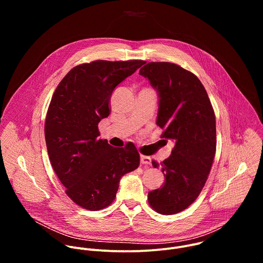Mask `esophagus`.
Masks as SVG:
<instances>
[{
    "mask_svg": "<svg viewBox=\"0 0 263 263\" xmlns=\"http://www.w3.org/2000/svg\"><path fill=\"white\" fill-rule=\"evenodd\" d=\"M140 163H141V164H145V165L151 164V157L144 156V155H140Z\"/></svg>",
    "mask_w": 263,
    "mask_h": 263,
    "instance_id": "obj_1",
    "label": "esophagus"
}]
</instances>
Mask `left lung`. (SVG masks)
Segmentation results:
<instances>
[{
    "label": "left lung",
    "instance_id": "obj_1",
    "mask_svg": "<svg viewBox=\"0 0 263 263\" xmlns=\"http://www.w3.org/2000/svg\"><path fill=\"white\" fill-rule=\"evenodd\" d=\"M139 74L157 91L161 136L175 142L161 162L164 183L148 193V203L161 214H175L196 201L210 173L216 148L214 111L199 78L175 63L149 62ZM152 164L159 165L155 160Z\"/></svg>",
    "mask_w": 263,
    "mask_h": 263
}]
</instances>
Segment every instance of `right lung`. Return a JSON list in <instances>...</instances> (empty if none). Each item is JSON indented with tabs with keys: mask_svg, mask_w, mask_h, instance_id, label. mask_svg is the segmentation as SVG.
Returning <instances> with one entry per match:
<instances>
[{
	"mask_svg": "<svg viewBox=\"0 0 263 263\" xmlns=\"http://www.w3.org/2000/svg\"><path fill=\"white\" fill-rule=\"evenodd\" d=\"M144 61L97 60L70 69L57 86L46 118L45 135L54 172L77 205L97 211L116 199L121 178L139 165L131 142L111 146L98 124L110 114L115 88Z\"/></svg>",
	"mask_w": 263,
	"mask_h": 263,
	"instance_id": "1",
	"label": "right lung"
}]
</instances>
